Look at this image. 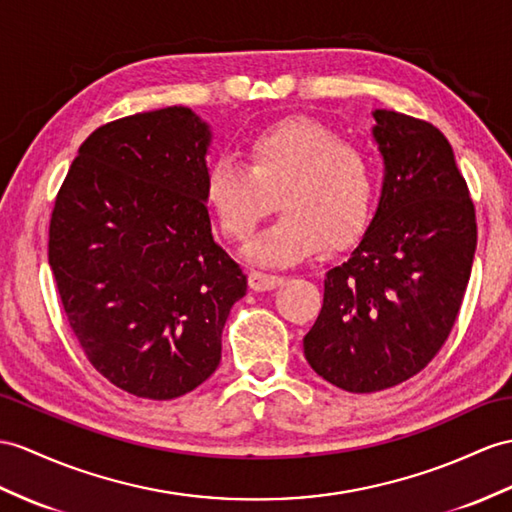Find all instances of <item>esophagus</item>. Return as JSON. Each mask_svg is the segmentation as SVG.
Segmentation results:
<instances>
[{"label": "esophagus", "mask_w": 512, "mask_h": 512, "mask_svg": "<svg viewBox=\"0 0 512 512\" xmlns=\"http://www.w3.org/2000/svg\"><path fill=\"white\" fill-rule=\"evenodd\" d=\"M284 282L282 276H276V273H267V271H256L252 269L249 271V286H252L254 291H271L276 289Z\"/></svg>", "instance_id": "esophagus-1"}]
</instances>
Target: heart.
Here are the masks:
<instances>
[{
  "instance_id": "obj_1",
  "label": "heart",
  "mask_w": 512,
  "mask_h": 512,
  "mask_svg": "<svg viewBox=\"0 0 512 512\" xmlns=\"http://www.w3.org/2000/svg\"><path fill=\"white\" fill-rule=\"evenodd\" d=\"M245 164L213 160L204 199L221 232L234 243L252 239L278 195L282 217L249 245L265 265H291L323 243L339 249L367 228L378 173L365 149L341 141L334 130L308 119H289L247 141Z\"/></svg>"
}]
</instances>
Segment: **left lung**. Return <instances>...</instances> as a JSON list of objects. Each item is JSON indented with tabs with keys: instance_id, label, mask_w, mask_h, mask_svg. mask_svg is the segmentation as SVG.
Masks as SVG:
<instances>
[{
	"instance_id": "8db88e82",
	"label": "left lung",
	"mask_w": 512,
	"mask_h": 512,
	"mask_svg": "<svg viewBox=\"0 0 512 512\" xmlns=\"http://www.w3.org/2000/svg\"><path fill=\"white\" fill-rule=\"evenodd\" d=\"M384 156L382 197L363 241L326 273L304 356L350 393L402 384L450 336L476 254V208L452 145L432 123L373 112Z\"/></svg>"
}]
</instances>
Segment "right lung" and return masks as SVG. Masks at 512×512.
Wrapping results in <instances>:
<instances>
[{
	"mask_svg": "<svg viewBox=\"0 0 512 512\" xmlns=\"http://www.w3.org/2000/svg\"><path fill=\"white\" fill-rule=\"evenodd\" d=\"M210 130L171 106L80 145L49 221V267L84 356L117 389L173 400L213 376L247 291L204 199Z\"/></svg>",
	"mask_w": 512,
	"mask_h": 512,
	"instance_id": "1",
	"label": "right lung"
}]
</instances>
